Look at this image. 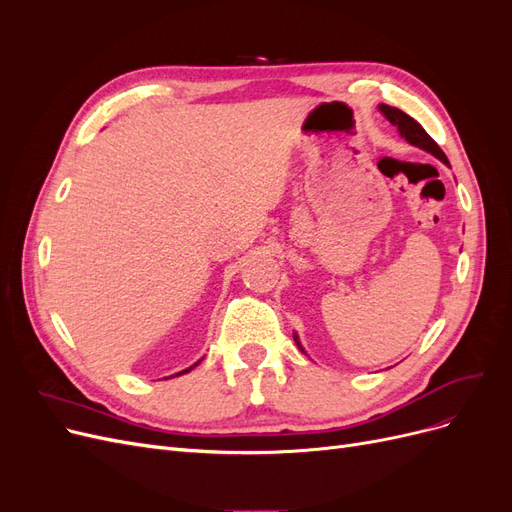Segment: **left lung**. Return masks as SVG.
<instances>
[{
	"label": "left lung",
	"mask_w": 512,
	"mask_h": 512,
	"mask_svg": "<svg viewBox=\"0 0 512 512\" xmlns=\"http://www.w3.org/2000/svg\"><path fill=\"white\" fill-rule=\"evenodd\" d=\"M380 113L389 119L393 126L397 128V132L401 134V138H406V141L418 149H425L427 153H431V156H436L438 160H442L444 164H448L444 151L438 147V143L433 141V138L423 130V126L418 121H414L410 115H406L404 111H399V108L395 106H389V104H380ZM294 342H297V346L301 348L299 344V337L294 335ZM303 350V348H301Z\"/></svg>",
	"instance_id": "8db88e82"
}]
</instances>
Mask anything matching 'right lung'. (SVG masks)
Returning <instances> with one entry per match:
<instances>
[{
	"label": "right lung",
	"instance_id": "add662e5",
	"mask_svg": "<svg viewBox=\"0 0 512 512\" xmlns=\"http://www.w3.org/2000/svg\"><path fill=\"white\" fill-rule=\"evenodd\" d=\"M200 361H203V359H200ZM200 361H198V363H200ZM198 363H194V365H192V367H188V369H183V371H179V374H175V376H181V374H188V371H192V369H194V367H196Z\"/></svg>",
	"mask_w": 512,
	"mask_h": 512
}]
</instances>
